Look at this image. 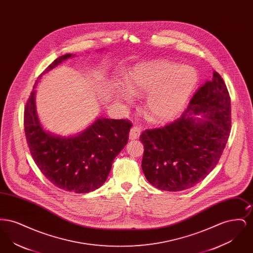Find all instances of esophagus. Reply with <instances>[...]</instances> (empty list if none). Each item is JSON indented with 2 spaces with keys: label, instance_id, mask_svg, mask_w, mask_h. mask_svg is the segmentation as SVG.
<instances>
[{
  "label": "esophagus",
  "instance_id": "34e87169",
  "mask_svg": "<svg viewBox=\"0 0 253 253\" xmlns=\"http://www.w3.org/2000/svg\"><path fill=\"white\" fill-rule=\"evenodd\" d=\"M140 132H141V129L137 126H133L130 131V134H129V138L131 140H134V139H137L140 135Z\"/></svg>",
  "mask_w": 253,
  "mask_h": 253
}]
</instances>
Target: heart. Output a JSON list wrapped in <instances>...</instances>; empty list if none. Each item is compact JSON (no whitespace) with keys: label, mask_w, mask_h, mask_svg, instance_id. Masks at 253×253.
<instances>
[{"label":"heart","mask_w":253,"mask_h":253,"mask_svg":"<svg viewBox=\"0 0 253 253\" xmlns=\"http://www.w3.org/2000/svg\"><path fill=\"white\" fill-rule=\"evenodd\" d=\"M196 84L191 67L156 60L134 66L126 79V90L133 96L147 95V116L154 122H166L184 108Z\"/></svg>","instance_id":"heart-1"}]
</instances>
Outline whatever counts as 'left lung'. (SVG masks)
Here are the masks:
<instances>
[{"label":"left lung","instance_id":"obj_1","mask_svg":"<svg viewBox=\"0 0 253 253\" xmlns=\"http://www.w3.org/2000/svg\"><path fill=\"white\" fill-rule=\"evenodd\" d=\"M230 123L229 91L213 71L212 79L200 86L178 120L141 133L145 177L168 192L195 186L216 166L229 139Z\"/></svg>","mask_w":253,"mask_h":253}]
</instances>
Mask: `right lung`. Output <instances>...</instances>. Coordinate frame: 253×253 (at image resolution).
<instances>
[{
    "mask_svg": "<svg viewBox=\"0 0 253 253\" xmlns=\"http://www.w3.org/2000/svg\"><path fill=\"white\" fill-rule=\"evenodd\" d=\"M71 57L75 55L60 56L38 78L25 104L24 132L37 166L51 183L66 192L86 193L107 179L115 157L128 142L132 124L99 117L84 131L71 136L43 129L37 114V84L42 75Z\"/></svg>",
    "mask_w": 253,
    "mask_h": 253,
    "instance_id": "add662e5",
    "label": "right lung"
}]
</instances>
